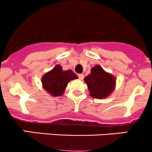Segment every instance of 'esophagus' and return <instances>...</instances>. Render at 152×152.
<instances>
[{"instance_id":"34e87169","label":"esophagus","mask_w":152,"mask_h":152,"mask_svg":"<svg viewBox=\"0 0 152 152\" xmlns=\"http://www.w3.org/2000/svg\"><path fill=\"white\" fill-rule=\"evenodd\" d=\"M78 76H79V78L80 80H82V79H84V77H85V76H84L83 74H79Z\"/></svg>"}]
</instances>
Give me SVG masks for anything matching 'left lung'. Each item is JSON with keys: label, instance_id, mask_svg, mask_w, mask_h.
Here are the masks:
<instances>
[{"label": "left lung", "instance_id": "left-lung-1", "mask_svg": "<svg viewBox=\"0 0 152 152\" xmlns=\"http://www.w3.org/2000/svg\"><path fill=\"white\" fill-rule=\"evenodd\" d=\"M90 96L94 99H102L110 96L116 87V78L99 65L92 67L90 73L84 79Z\"/></svg>", "mask_w": 152, "mask_h": 152}]
</instances>
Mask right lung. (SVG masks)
I'll use <instances>...</instances> for the list:
<instances>
[{
	"instance_id": "1",
	"label": "right lung",
	"mask_w": 152,
	"mask_h": 152,
	"mask_svg": "<svg viewBox=\"0 0 152 152\" xmlns=\"http://www.w3.org/2000/svg\"><path fill=\"white\" fill-rule=\"evenodd\" d=\"M78 76L71 70H63L61 65H55L53 69L45 73L41 78L44 90L51 96L56 97L64 94L67 84Z\"/></svg>"
}]
</instances>
